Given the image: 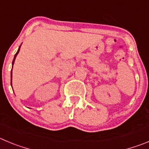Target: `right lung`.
Instances as JSON below:
<instances>
[{"mask_svg":"<svg viewBox=\"0 0 149 149\" xmlns=\"http://www.w3.org/2000/svg\"><path fill=\"white\" fill-rule=\"evenodd\" d=\"M20 46H21V45H20ZM20 47L18 48V50H17V52H16V54H15L14 59H13V61H12V71H11V86H12V68H13V65H14L15 60L16 56L17 55V54H18V53H19V51H20Z\"/></svg>","mask_w":149,"mask_h":149,"instance_id":"1","label":"right lung"}]
</instances>
